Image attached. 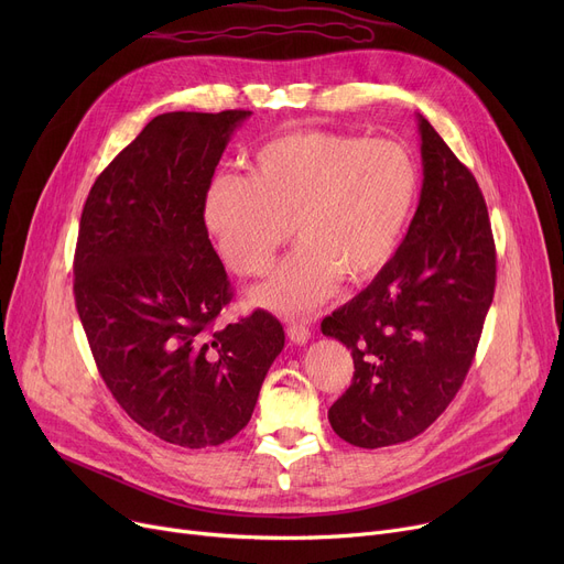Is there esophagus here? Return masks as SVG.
<instances>
[{
	"label": "esophagus",
	"mask_w": 564,
	"mask_h": 564,
	"mask_svg": "<svg viewBox=\"0 0 564 564\" xmlns=\"http://www.w3.org/2000/svg\"><path fill=\"white\" fill-rule=\"evenodd\" d=\"M288 338L294 343V345H304L308 343L311 338V329L306 327V322H290L288 324Z\"/></svg>",
	"instance_id": "esophagus-1"
}]
</instances>
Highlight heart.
I'll return each mask as SVG.
<instances>
[{
    "mask_svg": "<svg viewBox=\"0 0 564 564\" xmlns=\"http://www.w3.org/2000/svg\"><path fill=\"white\" fill-rule=\"evenodd\" d=\"M419 196V171L393 141L329 130H294L256 148L249 177L219 175L203 215L237 274L260 276L290 237L288 256L256 300L304 311L347 283L372 279L406 230Z\"/></svg>",
    "mask_w": 564,
    "mask_h": 564,
    "instance_id": "1",
    "label": "heart"
}]
</instances>
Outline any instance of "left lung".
Wrapping results in <instances>:
<instances>
[{
  "label": "left lung",
  "mask_w": 564,
  "mask_h": 564,
  "mask_svg": "<svg viewBox=\"0 0 564 564\" xmlns=\"http://www.w3.org/2000/svg\"><path fill=\"white\" fill-rule=\"evenodd\" d=\"M423 189L395 256L357 297L322 319L354 359L329 423L351 446L425 432L476 357L496 288L487 203L473 173L419 113Z\"/></svg>",
  "instance_id": "8db88e82"
}]
</instances>
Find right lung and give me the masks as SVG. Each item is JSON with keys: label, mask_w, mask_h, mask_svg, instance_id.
I'll return each instance as SVG.
<instances>
[{"label": "right lung", "mask_w": 564, "mask_h": 564, "mask_svg": "<svg viewBox=\"0 0 564 564\" xmlns=\"http://www.w3.org/2000/svg\"><path fill=\"white\" fill-rule=\"evenodd\" d=\"M249 116H155L98 175L79 221L73 290L98 372L134 423L183 448L247 427L285 343L260 308L217 327L232 290L203 205Z\"/></svg>", "instance_id": "1"}]
</instances>
